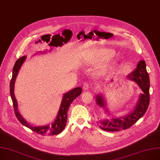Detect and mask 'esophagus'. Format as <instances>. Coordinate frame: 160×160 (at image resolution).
<instances>
[{"label":"esophagus","instance_id":"esophagus-1","mask_svg":"<svg viewBox=\"0 0 160 160\" xmlns=\"http://www.w3.org/2000/svg\"><path fill=\"white\" fill-rule=\"evenodd\" d=\"M90 86V84L89 83V82H85V83L83 84V89H84V90L86 91V90H89Z\"/></svg>","mask_w":160,"mask_h":160}]
</instances>
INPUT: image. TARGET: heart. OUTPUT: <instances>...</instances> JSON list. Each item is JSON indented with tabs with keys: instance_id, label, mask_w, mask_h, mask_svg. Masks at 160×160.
Instances as JSON below:
<instances>
[{
	"instance_id": "heart-1",
	"label": "heart",
	"mask_w": 160,
	"mask_h": 160,
	"mask_svg": "<svg viewBox=\"0 0 160 160\" xmlns=\"http://www.w3.org/2000/svg\"><path fill=\"white\" fill-rule=\"evenodd\" d=\"M115 55V51L109 48H102L98 49L94 54L93 61L96 62H102L105 61L102 65V69H108L112 64L113 61L111 60V58Z\"/></svg>"
}]
</instances>
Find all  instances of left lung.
<instances>
[{"mask_svg": "<svg viewBox=\"0 0 160 160\" xmlns=\"http://www.w3.org/2000/svg\"><path fill=\"white\" fill-rule=\"evenodd\" d=\"M127 78L135 82L143 92L140 94L138 101L134 108L124 117H115L112 116L110 119L107 118L98 121L99 127L105 131H119L131 127L142 117L148 108L150 103V79L147 72L146 62L144 61H140L137 68ZM96 103L99 108L103 109L104 111L109 115V112L107 108L105 99L102 94H98L96 97Z\"/></svg>", "mask_w": 160, "mask_h": 160, "instance_id": "8db88e82", "label": "left lung"}]
</instances>
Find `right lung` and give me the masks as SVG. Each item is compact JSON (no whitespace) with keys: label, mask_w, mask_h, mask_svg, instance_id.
Instances as JSON below:
<instances>
[{"label":"right lung","mask_w":160,"mask_h":160,"mask_svg":"<svg viewBox=\"0 0 160 160\" xmlns=\"http://www.w3.org/2000/svg\"><path fill=\"white\" fill-rule=\"evenodd\" d=\"M26 56H23L18 59L15 62L12 70V77L10 84V93L12 100L13 102L15 115L17 119H18V121L23 126L31 129L32 131H34L35 132H37L41 135H57L60 134L64 129L65 127H66V124L67 122V112L70 105L77 97H78L82 93V88L81 87H77L70 90L69 92L64 93L60 105V108H59V110L58 111L56 119L51 125H47L44 126H33L30 125L21 115L20 112L18 111V103L14 96L15 81L22 64L26 61Z\"/></svg>","instance_id":"obj_1"}]
</instances>
